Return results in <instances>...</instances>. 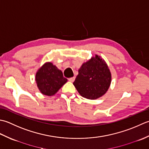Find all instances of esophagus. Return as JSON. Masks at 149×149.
I'll use <instances>...</instances> for the list:
<instances>
[{"mask_svg":"<svg viewBox=\"0 0 149 149\" xmlns=\"http://www.w3.org/2000/svg\"><path fill=\"white\" fill-rule=\"evenodd\" d=\"M69 81H71V82H73V81H74V80H75V77H71V78H69Z\"/></svg>","mask_w":149,"mask_h":149,"instance_id":"34e87169","label":"esophagus"}]
</instances>
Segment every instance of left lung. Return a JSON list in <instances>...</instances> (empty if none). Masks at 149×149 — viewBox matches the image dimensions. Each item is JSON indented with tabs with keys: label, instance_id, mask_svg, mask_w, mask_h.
<instances>
[{
	"label": "left lung",
	"instance_id": "1",
	"mask_svg": "<svg viewBox=\"0 0 149 149\" xmlns=\"http://www.w3.org/2000/svg\"><path fill=\"white\" fill-rule=\"evenodd\" d=\"M111 82V74L107 63L96 54L78 70L73 85L84 98L96 100L105 95Z\"/></svg>",
	"mask_w": 149,
	"mask_h": 149
}]
</instances>
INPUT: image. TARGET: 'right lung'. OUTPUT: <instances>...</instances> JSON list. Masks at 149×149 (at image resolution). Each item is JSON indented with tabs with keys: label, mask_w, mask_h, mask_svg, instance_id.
Segmentation results:
<instances>
[{
	"label": "right lung",
	"mask_w": 149,
	"mask_h": 149,
	"mask_svg": "<svg viewBox=\"0 0 149 149\" xmlns=\"http://www.w3.org/2000/svg\"><path fill=\"white\" fill-rule=\"evenodd\" d=\"M35 80L41 93L50 96L56 93L68 79L63 77L62 71L52 63L47 62L36 72Z\"/></svg>",
	"instance_id": "1"
}]
</instances>
